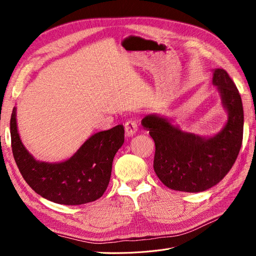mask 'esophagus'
<instances>
[{
	"label": "esophagus",
	"instance_id": "esophagus-1",
	"mask_svg": "<svg viewBox=\"0 0 256 256\" xmlns=\"http://www.w3.org/2000/svg\"><path fill=\"white\" fill-rule=\"evenodd\" d=\"M138 130V122L134 120H129L125 122V131L128 136H134Z\"/></svg>",
	"mask_w": 256,
	"mask_h": 256
}]
</instances>
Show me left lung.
I'll return each mask as SVG.
<instances>
[{
	"instance_id": "obj_1",
	"label": "left lung",
	"mask_w": 256,
	"mask_h": 256,
	"mask_svg": "<svg viewBox=\"0 0 256 256\" xmlns=\"http://www.w3.org/2000/svg\"><path fill=\"white\" fill-rule=\"evenodd\" d=\"M212 83L218 86L228 120L221 132L203 138L182 132L166 118L147 115L142 120L156 146L154 170L172 190L200 192L214 187L230 172L238 157L244 136V108L234 81L222 68L216 69Z\"/></svg>"
}]
</instances>
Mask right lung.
Masks as SVG:
<instances>
[{"label": "right lung", "instance_id": "1", "mask_svg": "<svg viewBox=\"0 0 256 256\" xmlns=\"http://www.w3.org/2000/svg\"><path fill=\"white\" fill-rule=\"evenodd\" d=\"M124 134L122 125L100 131L69 160L48 164L36 161L21 143L16 108L10 118L12 154L23 180L37 194L64 205L86 204L102 196L110 182L113 158L124 143Z\"/></svg>", "mask_w": 256, "mask_h": 256}]
</instances>
